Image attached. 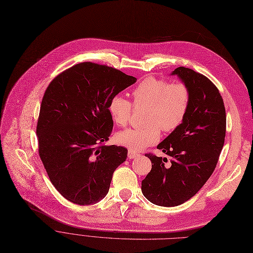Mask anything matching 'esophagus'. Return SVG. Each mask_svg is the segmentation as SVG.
<instances>
[{
	"instance_id": "34e87169",
	"label": "esophagus",
	"mask_w": 253,
	"mask_h": 253,
	"mask_svg": "<svg viewBox=\"0 0 253 253\" xmlns=\"http://www.w3.org/2000/svg\"><path fill=\"white\" fill-rule=\"evenodd\" d=\"M127 155H128L129 159H136V158H138V156H139L140 154L137 153V152H135V151H133V150H128Z\"/></svg>"
}]
</instances>
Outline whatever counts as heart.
Here are the masks:
<instances>
[{
  "mask_svg": "<svg viewBox=\"0 0 253 253\" xmlns=\"http://www.w3.org/2000/svg\"><path fill=\"white\" fill-rule=\"evenodd\" d=\"M135 107H147L144 127L126 128L119 131L115 141L129 150L140 151L159 141L162 129L173 133L180 127L189 110L191 94L183 82L170 83L163 78L146 77L131 90ZM109 113L113 123L126 126L133 111V105L122 95H115L109 103Z\"/></svg>",
  "mask_w": 253,
  "mask_h": 253,
  "instance_id": "heart-1",
  "label": "heart"
}]
</instances>
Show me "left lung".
I'll use <instances>...</instances> for the list:
<instances>
[{"label": "left lung", "instance_id": "left-lung-1", "mask_svg": "<svg viewBox=\"0 0 253 253\" xmlns=\"http://www.w3.org/2000/svg\"><path fill=\"white\" fill-rule=\"evenodd\" d=\"M191 94L184 123L158 145L171 160L146 153L152 168L142 181L144 197L155 205L174 207L188 201L207 182L224 144L226 115L218 88L206 76L179 67L173 71Z\"/></svg>", "mask_w": 253, "mask_h": 253}]
</instances>
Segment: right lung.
I'll list each match as a JSON object with an SVG mask.
<instances>
[{
    "mask_svg": "<svg viewBox=\"0 0 253 253\" xmlns=\"http://www.w3.org/2000/svg\"><path fill=\"white\" fill-rule=\"evenodd\" d=\"M137 79L106 65L80 63L58 74L43 95L37 124L39 155L68 201L90 205L109 191L123 146L105 145L113 128L109 103Z\"/></svg>",
    "mask_w": 253,
    "mask_h": 253,
    "instance_id": "1",
    "label": "right lung"
}]
</instances>
